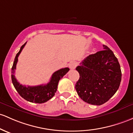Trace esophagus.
<instances>
[{
  "label": "esophagus",
  "mask_w": 133,
  "mask_h": 133,
  "mask_svg": "<svg viewBox=\"0 0 133 133\" xmlns=\"http://www.w3.org/2000/svg\"><path fill=\"white\" fill-rule=\"evenodd\" d=\"M78 65V62H76V61H72V62H70L69 64V68L71 69H74L76 68V67Z\"/></svg>",
  "instance_id": "1"
}]
</instances>
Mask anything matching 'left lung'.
I'll return each mask as SVG.
<instances>
[{
  "instance_id": "obj_1",
  "label": "left lung",
  "mask_w": 133,
  "mask_h": 133,
  "mask_svg": "<svg viewBox=\"0 0 133 133\" xmlns=\"http://www.w3.org/2000/svg\"><path fill=\"white\" fill-rule=\"evenodd\" d=\"M103 46L104 50L90 55L76 68L80 76L75 85L78 95L95 105L105 103L116 93L122 77L117 59L107 46Z\"/></svg>"
}]
</instances>
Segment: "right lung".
I'll return each instance as SVG.
<instances>
[{"label": "right lung", "mask_w": 133, "mask_h": 133, "mask_svg": "<svg viewBox=\"0 0 133 133\" xmlns=\"http://www.w3.org/2000/svg\"><path fill=\"white\" fill-rule=\"evenodd\" d=\"M26 43L21 46L20 50L16 55L15 59L13 63L12 71H11V73H12L11 79H12V84L20 96L27 101L36 103H45L55 95L60 79L62 78L69 71V69L68 68H65L55 71L54 73L52 74L50 81L46 84H41V85L35 86V87H30V86L26 87V86L22 85L16 79L14 72L16 68L18 57L24 46H25Z\"/></svg>", "instance_id": "obj_1"}]
</instances>
